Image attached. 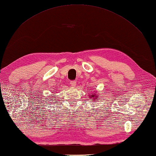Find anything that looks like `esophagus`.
Wrapping results in <instances>:
<instances>
[{
    "mask_svg": "<svg viewBox=\"0 0 156 156\" xmlns=\"http://www.w3.org/2000/svg\"><path fill=\"white\" fill-rule=\"evenodd\" d=\"M70 85L73 87H75L76 85V81H70Z\"/></svg>",
    "mask_w": 156,
    "mask_h": 156,
    "instance_id": "obj_1",
    "label": "esophagus"
}]
</instances>
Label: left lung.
<instances>
[{
    "label": "left lung",
    "mask_w": 156,
    "mask_h": 156,
    "mask_svg": "<svg viewBox=\"0 0 156 156\" xmlns=\"http://www.w3.org/2000/svg\"><path fill=\"white\" fill-rule=\"evenodd\" d=\"M98 95H97V96H95V95H94V94H90V95H89V97H90V98H93V100H96L97 99V97Z\"/></svg>",
    "instance_id": "8db88e82"
}]
</instances>
